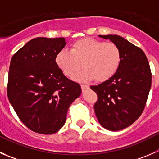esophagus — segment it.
<instances>
[{
	"instance_id": "obj_1",
	"label": "esophagus",
	"mask_w": 159,
	"mask_h": 159,
	"mask_svg": "<svg viewBox=\"0 0 159 159\" xmlns=\"http://www.w3.org/2000/svg\"><path fill=\"white\" fill-rule=\"evenodd\" d=\"M89 86L88 85H86V84H81V88H82L83 90H87V89L89 88Z\"/></svg>"
}]
</instances>
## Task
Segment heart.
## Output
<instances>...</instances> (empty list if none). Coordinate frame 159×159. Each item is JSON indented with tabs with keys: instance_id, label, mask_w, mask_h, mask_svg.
<instances>
[{
	"instance_id": "b5f03b06",
	"label": "heart",
	"mask_w": 159,
	"mask_h": 159,
	"mask_svg": "<svg viewBox=\"0 0 159 159\" xmlns=\"http://www.w3.org/2000/svg\"><path fill=\"white\" fill-rule=\"evenodd\" d=\"M121 61L122 53L117 44L90 37L73 42L69 51L61 50L55 57L57 66L69 78H75L84 66L85 69L79 79L98 83L112 77Z\"/></svg>"
}]
</instances>
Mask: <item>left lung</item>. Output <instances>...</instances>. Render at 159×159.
Here are the masks:
<instances>
[{"label": "left lung", "mask_w": 159, "mask_h": 159, "mask_svg": "<svg viewBox=\"0 0 159 159\" xmlns=\"http://www.w3.org/2000/svg\"><path fill=\"white\" fill-rule=\"evenodd\" d=\"M120 48L122 61L112 77L90 88L98 95L94 111L105 129H125L140 116L152 86V72L144 52L118 35H99Z\"/></svg>", "instance_id": "obj_1"}]
</instances>
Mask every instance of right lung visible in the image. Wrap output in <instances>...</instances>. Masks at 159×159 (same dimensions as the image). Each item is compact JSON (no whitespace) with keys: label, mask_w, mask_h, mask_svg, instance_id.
I'll return each instance as SVG.
<instances>
[{"label":"right lung","mask_w":159,"mask_h":159,"mask_svg":"<svg viewBox=\"0 0 159 159\" xmlns=\"http://www.w3.org/2000/svg\"><path fill=\"white\" fill-rule=\"evenodd\" d=\"M66 43L64 37H37L11 60L7 98L19 119L33 132H58L70 105L81 93L80 85L68 79L55 62Z\"/></svg>","instance_id":"1"}]
</instances>
